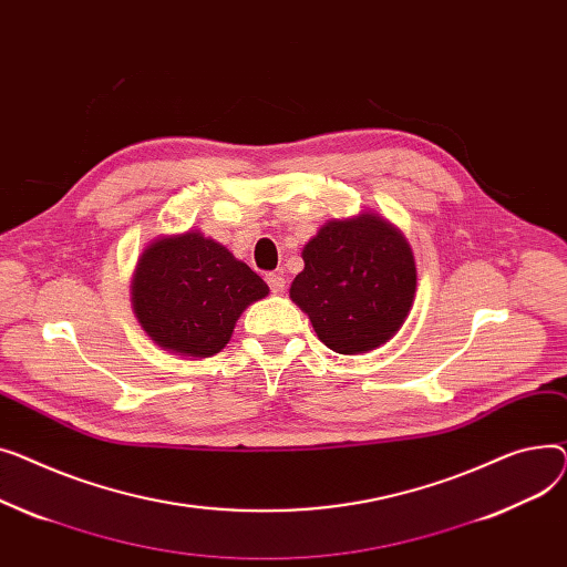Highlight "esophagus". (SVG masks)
I'll return each instance as SVG.
<instances>
[{
	"mask_svg": "<svg viewBox=\"0 0 567 567\" xmlns=\"http://www.w3.org/2000/svg\"><path fill=\"white\" fill-rule=\"evenodd\" d=\"M265 279H268V286H270V290L272 292H284L286 290V279L281 277V275H277V272H270L268 277H265Z\"/></svg>",
	"mask_w": 567,
	"mask_h": 567,
	"instance_id": "34e87169",
	"label": "esophagus"
}]
</instances>
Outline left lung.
Masks as SVG:
<instances>
[{
	"mask_svg": "<svg viewBox=\"0 0 567 567\" xmlns=\"http://www.w3.org/2000/svg\"><path fill=\"white\" fill-rule=\"evenodd\" d=\"M305 270L290 286L318 339L339 354L391 341L410 316L416 262L403 230L373 210L327 219L302 249Z\"/></svg>",
	"mask_w": 567,
	"mask_h": 567,
	"instance_id": "left-lung-1",
	"label": "left lung"
}]
</instances>
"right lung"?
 I'll return each instance as SVG.
<instances>
[{"label":"right lung","instance_id":"right-lung-1","mask_svg":"<svg viewBox=\"0 0 567 567\" xmlns=\"http://www.w3.org/2000/svg\"><path fill=\"white\" fill-rule=\"evenodd\" d=\"M268 292L247 262L196 228L151 240L130 281L132 311L151 341L189 359L221 352L243 311Z\"/></svg>","mask_w":567,"mask_h":567}]
</instances>
